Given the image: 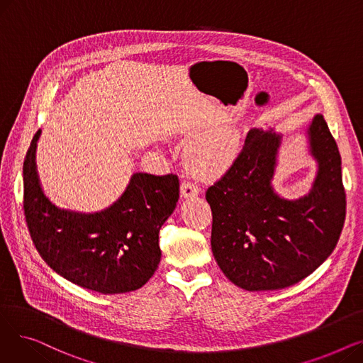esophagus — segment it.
I'll return each instance as SVG.
<instances>
[{"instance_id": "obj_1", "label": "esophagus", "mask_w": 363, "mask_h": 363, "mask_svg": "<svg viewBox=\"0 0 363 363\" xmlns=\"http://www.w3.org/2000/svg\"><path fill=\"white\" fill-rule=\"evenodd\" d=\"M200 194V188L197 184L191 182V181H184L181 184V196L188 199V197H194Z\"/></svg>"}]
</instances>
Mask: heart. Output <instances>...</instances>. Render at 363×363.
I'll return each mask as SVG.
<instances>
[{
  "label": "heart",
  "instance_id": "1",
  "mask_svg": "<svg viewBox=\"0 0 363 363\" xmlns=\"http://www.w3.org/2000/svg\"><path fill=\"white\" fill-rule=\"evenodd\" d=\"M238 151V140L230 129H213L189 143L185 157L196 174L212 177L230 164Z\"/></svg>",
  "mask_w": 363,
  "mask_h": 363
}]
</instances>
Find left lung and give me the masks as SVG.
Returning <instances> with one entry per match:
<instances>
[{"label": "left lung", "mask_w": 363, "mask_h": 363, "mask_svg": "<svg viewBox=\"0 0 363 363\" xmlns=\"http://www.w3.org/2000/svg\"><path fill=\"white\" fill-rule=\"evenodd\" d=\"M319 172L312 191L289 201L271 179L281 137L252 129L240 155L207 188L212 252L231 282L249 291L281 290L311 275L328 259L346 219V191L337 143L322 114L311 128Z\"/></svg>", "instance_id": "obj_1"}]
</instances>
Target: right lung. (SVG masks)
Returning a JSON list of instances; mask_svg holds the SVG:
<instances>
[{
	"label": "right lung",
	"mask_w": 363,
	"mask_h": 363,
	"mask_svg": "<svg viewBox=\"0 0 363 363\" xmlns=\"http://www.w3.org/2000/svg\"><path fill=\"white\" fill-rule=\"evenodd\" d=\"M35 133L23 162V211L30 238L45 263L70 282L101 294L141 289L160 262L159 231L179 199L178 175L135 174L107 211H60L38 182Z\"/></svg>",
	"instance_id": "add662e5"
}]
</instances>
